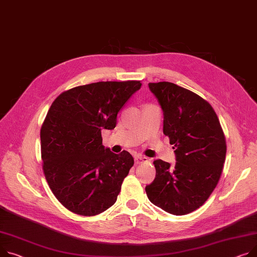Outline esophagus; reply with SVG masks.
Here are the masks:
<instances>
[{"label": "esophagus", "instance_id": "obj_1", "mask_svg": "<svg viewBox=\"0 0 257 257\" xmlns=\"http://www.w3.org/2000/svg\"><path fill=\"white\" fill-rule=\"evenodd\" d=\"M134 159H135V163L136 164H141V163L149 161V158H147L145 156H142V155H136Z\"/></svg>", "mask_w": 257, "mask_h": 257}]
</instances>
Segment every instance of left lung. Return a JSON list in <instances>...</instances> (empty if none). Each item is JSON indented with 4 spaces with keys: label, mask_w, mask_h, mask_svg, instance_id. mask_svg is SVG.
Wrapping results in <instances>:
<instances>
[{
    "label": "left lung",
    "mask_w": 257,
    "mask_h": 257,
    "mask_svg": "<svg viewBox=\"0 0 257 257\" xmlns=\"http://www.w3.org/2000/svg\"><path fill=\"white\" fill-rule=\"evenodd\" d=\"M163 110V133L174 145L176 164L154 161L156 177L146 186L148 198L173 215L189 214L207 201L223 169L226 143L208 101L168 81L150 82Z\"/></svg>",
    "instance_id": "1"
}]
</instances>
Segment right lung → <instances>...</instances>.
<instances>
[{"mask_svg":"<svg viewBox=\"0 0 257 257\" xmlns=\"http://www.w3.org/2000/svg\"><path fill=\"white\" fill-rule=\"evenodd\" d=\"M141 81H99L62 93L40 131L43 172L50 190L69 211L95 216L116 201L134 164L131 154L102 145L101 130H112L117 112Z\"/></svg>","mask_w":257,"mask_h":257,"instance_id":"1","label":"right lung"}]
</instances>
